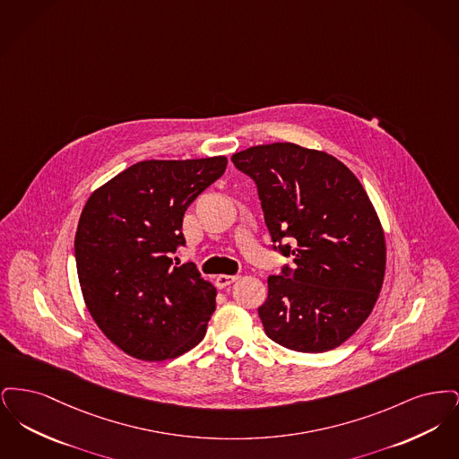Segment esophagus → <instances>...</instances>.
<instances>
[{
    "label": "esophagus",
    "mask_w": 459,
    "mask_h": 459,
    "mask_svg": "<svg viewBox=\"0 0 459 459\" xmlns=\"http://www.w3.org/2000/svg\"><path fill=\"white\" fill-rule=\"evenodd\" d=\"M238 279H239V275H219V277L215 279V284H217L219 289H223V287H227V285L234 284Z\"/></svg>",
    "instance_id": "1"
}]
</instances>
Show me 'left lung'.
Returning a JSON list of instances; mask_svg holds the SVG:
<instances>
[{"label": "left lung", "instance_id": "obj_1", "mask_svg": "<svg viewBox=\"0 0 459 459\" xmlns=\"http://www.w3.org/2000/svg\"><path fill=\"white\" fill-rule=\"evenodd\" d=\"M232 163L256 182L273 247L294 262L268 277L258 307L266 335L299 352L339 348L370 316L385 277V234L367 191L335 156L294 143L253 146Z\"/></svg>", "mask_w": 459, "mask_h": 459}]
</instances>
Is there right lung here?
<instances>
[{"label": "right lung", "mask_w": 459, "mask_h": 459, "mask_svg": "<svg viewBox=\"0 0 459 459\" xmlns=\"http://www.w3.org/2000/svg\"><path fill=\"white\" fill-rule=\"evenodd\" d=\"M227 169L225 156L144 160L89 196L75 232V263L92 320L117 348L143 361L197 346L215 311V285L172 264L186 244L189 204Z\"/></svg>", "instance_id": "obj_1"}]
</instances>
